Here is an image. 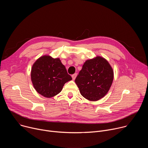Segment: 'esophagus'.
I'll return each mask as SVG.
<instances>
[{
	"instance_id": "34e87169",
	"label": "esophagus",
	"mask_w": 148,
	"mask_h": 148,
	"mask_svg": "<svg viewBox=\"0 0 148 148\" xmlns=\"http://www.w3.org/2000/svg\"><path fill=\"white\" fill-rule=\"evenodd\" d=\"M77 74L76 73H75V74H73L72 75V78H73V79H75V78H76V77H77Z\"/></svg>"
}]
</instances>
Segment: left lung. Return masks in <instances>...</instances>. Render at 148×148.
Wrapping results in <instances>:
<instances>
[{"label": "left lung", "mask_w": 148, "mask_h": 148, "mask_svg": "<svg viewBox=\"0 0 148 148\" xmlns=\"http://www.w3.org/2000/svg\"><path fill=\"white\" fill-rule=\"evenodd\" d=\"M113 79L114 71L109 62L97 56L84 62L75 82L82 96L95 101L107 94Z\"/></svg>", "instance_id": "1"}]
</instances>
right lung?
<instances>
[{
	"label": "right lung",
	"mask_w": 148,
	"mask_h": 148,
	"mask_svg": "<svg viewBox=\"0 0 148 148\" xmlns=\"http://www.w3.org/2000/svg\"><path fill=\"white\" fill-rule=\"evenodd\" d=\"M31 79L38 93L45 97L51 98L59 94L65 83L72 78L60 58L43 56L33 64Z\"/></svg>",
	"instance_id": "add662e5"
}]
</instances>
